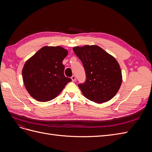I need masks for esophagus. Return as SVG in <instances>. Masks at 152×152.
Segmentation results:
<instances>
[{
    "label": "esophagus",
    "mask_w": 152,
    "mask_h": 152,
    "mask_svg": "<svg viewBox=\"0 0 152 152\" xmlns=\"http://www.w3.org/2000/svg\"><path fill=\"white\" fill-rule=\"evenodd\" d=\"M71 79H72V81H75V80H76V77H75V75H73L72 76V77H71Z\"/></svg>",
    "instance_id": "obj_1"
}]
</instances>
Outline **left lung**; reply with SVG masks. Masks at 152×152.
Returning a JSON list of instances; mask_svg holds the SVG:
<instances>
[{"instance_id": "8db88e82", "label": "left lung", "mask_w": 152, "mask_h": 152, "mask_svg": "<svg viewBox=\"0 0 152 152\" xmlns=\"http://www.w3.org/2000/svg\"><path fill=\"white\" fill-rule=\"evenodd\" d=\"M73 51L85 70L86 81L78 84L85 97L98 103L113 98L120 89L122 79L116 59L97 45L75 47Z\"/></svg>"}]
</instances>
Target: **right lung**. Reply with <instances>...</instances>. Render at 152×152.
<instances>
[{"instance_id":"1","label":"right lung","mask_w":152,"mask_h":152,"mask_svg":"<svg viewBox=\"0 0 152 152\" xmlns=\"http://www.w3.org/2000/svg\"><path fill=\"white\" fill-rule=\"evenodd\" d=\"M68 51L60 46H45L27 61L22 70L23 79L28 93L39 102L55 98L71 82L64 75L63 60Z\"/></svg>"}]
</instances>
